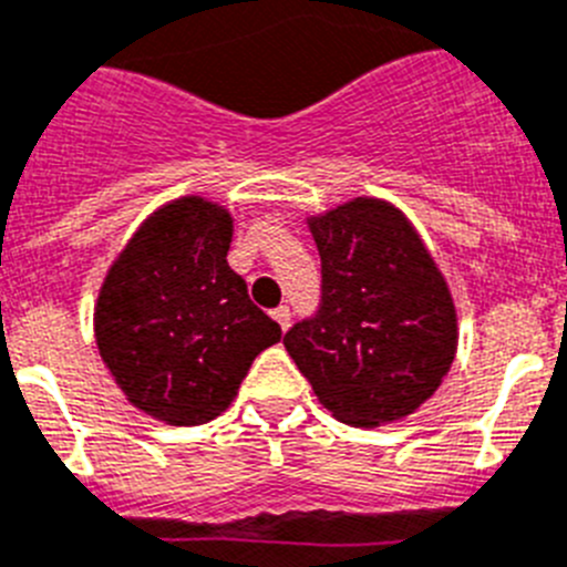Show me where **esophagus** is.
I'll use <instances>...</instances> for the list:
<instances>
[{
    "label": "esophagus",
    "mask_w": 567,
    "mask_h": 567,
    "mask_svg": "<svg viewBox=\"0 0 567 567\" xmlns=\"http://www.w3.org/2000/svg\"><path fill=\"white\" fill-rule=\"evenodd\" d=\"M270 317L277 319L279 328H282V331H288V328H290V308H288V305H279L277 311L270 313Z\"/></svg>",
    "instance_id": "1"
}]
</instances>
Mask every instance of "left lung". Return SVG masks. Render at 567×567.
Returning <instances> with one entry per match:
<instances>
[{"label":"left lung","mask_w":567,"mask_h":567,"mask_svg":"<svg viewBox=\"0 0 567 567\" xmlns=\"http://www.w3.org/2000/svg\"><path fill=\"white\" fill-rule=\"evenodd\" d=\"M308 228L322 259V302L285 333V348L339 422L402 420L454 365L451 288L391 202L357 196L308 216Z\"/></svg>","instance_id":"obj_1"}]
</instances>
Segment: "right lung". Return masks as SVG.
I'll return each instance as SVG.
<instances>
[{
  "label": "right lung",
  "instance_id": "add662e5",
  "mask_svg": "<svg viewBox=\"0 0 567 567\" xmlns=\"http://www.w3.org/2000/svg\"><path fill=\"white\" fill-rule=\"evenodd\" d=\"M234 216L179 196L147 216L107 268L93 333L127 402L165 425L216 420L282 328L228 265Z\"/></svg>",
  "mask_w": 567,
  "mask_h": 567
}]
</instances>
